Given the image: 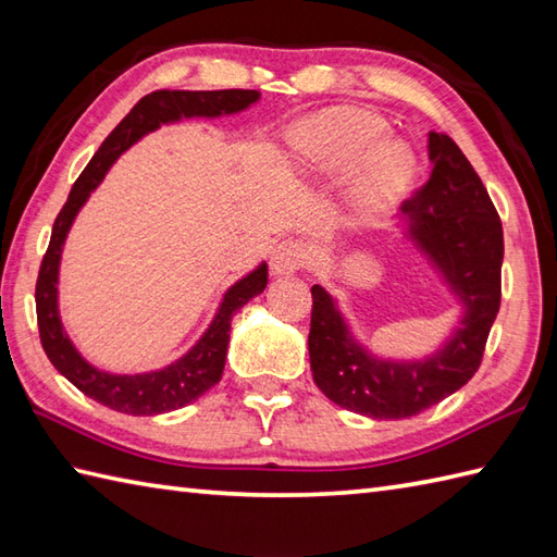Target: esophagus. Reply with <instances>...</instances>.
<instances>
[{"label": "esophagus", "mask_w": 557, "mask_h": 557, "mask_svg": "<svg viewBox=\"0 0 557 557\" xmlns=\"http://www.w3.org/2000/svg\"><path fill=\"white\" fill-rule=\"evenodd\" d=\"M306 263V248L297 239L280 242L270 253V275L272 277H287L301 270Z\"/></svg>", "instance_id": "obj_1"}]
</instances>
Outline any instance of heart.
Returning a JSON list of instances; mask_svg holds the SVG:
<instances>
[{"label":"heart","instance_id":"b5f03b06","mask_svg":"<svg viewBox=\"0 0 557 557\" xmlns=\"http://www.w3.org/2000/svg\"><path fill=\"white\" fill-rule=\"evenodd\" d=\"M294 170L309 176L345 172V215L349 222H373L387 215L413 176V158L401 140L387 136L377 116L333 108L304 116L287 134Z\"/></svg>","mask_w":557,"mask_h":557}]
</instances>
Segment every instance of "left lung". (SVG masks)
Wrapping results in <instances>:
<instances>
[{
    "instance_id": "left-lung-1",
    "label": "left lung",
    "mask_w": 557,
    "mask_h": 557,
    "mask_svg": "<svg viewBox=\"0 0 557 557\" xmlns=\"http://www.w3.org/2000/svg\"><path fill=\"white\" fill-rule=\"evenodd\" d=\"M429 182L401 206L397 227L457 304L441 345L411 359L377 354L354 333L333 294L311 287L313 381L330 401L369 419L413 417L467 385L500 309L503 224L486 186L445 134L429 132Z\"/></svg>"
}]
</instances>
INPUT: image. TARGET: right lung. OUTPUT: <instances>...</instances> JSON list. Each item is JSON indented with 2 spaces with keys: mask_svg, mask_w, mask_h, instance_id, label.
Listing matches in <instances>:
<instances>
[{
  "mask_svg": "<svg viewBox=\"0 0 557 557\" xmlns=\"http://www.w3.org/2000/svg\"><path fill=\"white\" fill-rule=\"evenodd\" d=\"M260 100L258 90H156L140 98L136 108L128 112L120 126L104 138L100 150L92 156L88 168L76 180L66 203L59 212L52 227L50 246L42 258L38 285H35V309H38L40 342L54 369L69 383H74L83 395L100 401L114 411L132 413V417H158L174 409L191 405L194 399L206 395L215 385L227 359L230 327L234 313L244 309L268 285V265L260 263L239 277L222 294L218 311L196 345L182 354L180 359L144 373H110L92 366L71 342L66 327L59 315V265L66 236L71 232L81 208L88 203L104 174L140 138L156 132L162 124L182 120H218V116L239 114Z\"/></svg>",
  "mask_w": 557,
  "mask_h": 557,
  "instance_id": "obj_1",
  "label": "right lung"
}]
</instances>
